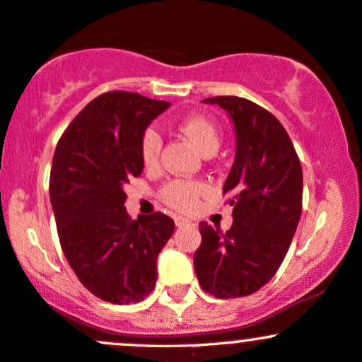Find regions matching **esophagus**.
<instances>
[{"instance_id": "esophagus-1", "label": "esophagus", "mask_w": 362, "mask_h": 362, "mask_svg": "<svg viewBox=\"0 0 362 362\" xmlns=\"http://www.w3.org/2000/svg\"><path fill=\"white\" fill-rule=\"evenodd\" d=\"M174 223H176V226H185V224H188V217L174 216Z\"/></svg>"}]
</instances>
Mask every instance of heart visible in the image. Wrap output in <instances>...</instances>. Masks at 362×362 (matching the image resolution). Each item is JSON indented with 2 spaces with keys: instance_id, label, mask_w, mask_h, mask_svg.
<instances>
[{
  "instance_id": "heart-1",
  "label": "heart",
  "mask_w": 362,
  "mask_h": 362,
  "mask_svg": "<svg viewBox=\"0 0 362 362\" xmlns=\"http://www.w3.org/2000/svg\"><path fill=\"white\" fill-rule=\"evenodd\" d=\"M181 131L193 145L204 155L216 153L219 148V131L209 119L202 115H192L186 117L181 122ZM141 158L145 165H155L158 162L162 150V136L155 127H148L141 136ZM205 185L200 181H186V180H174L162 188L160 197L167 205L174 209H192L197 204V200L204 195Z\"/></svg>"
}]
</instances>
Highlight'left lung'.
<instances>
[{
	"label": "left lung",
	"mask_w": 362,
	"mask_h": 362,
	"mask_svg": "<svg viewBox=\"0 0 362 362\" xmlns=\"http://www.w3.org/2000/svg\"><path fill=\"white\" fill-rule=\"evenodd\" d=\"M204 103L226 110L235 129V162L223 188L231 195L233 224L221 233L200 223L193 264L207 293L245 297L273 278L288 252L302 212V167L285 127L266 108L238 96Z\"/></svg>",
	"instance_id": "obj_1"
}]
</instances>
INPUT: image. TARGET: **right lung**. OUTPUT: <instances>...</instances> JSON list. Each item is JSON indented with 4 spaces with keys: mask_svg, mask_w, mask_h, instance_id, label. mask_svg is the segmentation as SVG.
I'll use <instances>...</instances> for the list:
<instances>
[{
    "mask_svg": "<svg viewBox=\"0 0 362 362\" xmlns=\"http://www.w3.org/2000/svg\"><path fill=\"white\" fill-rule=\"evenodd\" d=\"M169 107L138 93H103L72 120L53 155L49 198L62 250L79 281L110 304L148 297L174 233L165 214L133 221L124 207V185L145 167L141 136Z\"/></svg>",
    "mask_w": 362,
    "mask_h": 362,
    "instance_id": "1",
    "label": "right lung"
}]
</instances>
